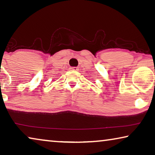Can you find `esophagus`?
Masks as SVG:
<instances>
[{
	"label": "esophagus",
	"mask_w": 155,
	"mask_h": 155,
	"mask_svg": "<svg viewBox=\"0 0 155 155\" xmlns=\"http://www.w3.org/2000/svg\"><path fill=\"white\" fill-rule=\"evenodd\" d=\"M70 69H71V70H73V71H78V67H71Z\"/></svg>",
	"instance_id": "1"
}]
</instances>
